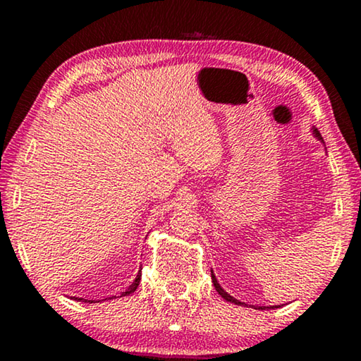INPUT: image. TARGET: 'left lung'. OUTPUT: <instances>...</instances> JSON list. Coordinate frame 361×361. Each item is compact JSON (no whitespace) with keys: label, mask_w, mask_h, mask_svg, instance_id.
<instances>
[{"label":"left lung","mask_w":361,"mask_h":361,"mask_svg":"<svg viewBox=\"0 0 361 361\" xmlns=\"http://www.w3.org/2000/svg\"><path fill=\"white\" fill-rule=\"evenodd\" d=\"M312 135L317 137V140L320 141V142H324V137L320 136V133H319V130L315 126H312ZM212 283H214V286H215V289H216V293H219L221 298H224L226 302H231V304H236V305H248V304H245V302H241V300H238V299H235L233 295H230L228 293H226V290H224V288H221V286L219 284V281H216V278H215V274H214V271H212ZM274 307H278V305H271L269 309H274ZM255 309H261V310H264L266 307H263V305H255Z\"/></svg>","instance_id":"1"}]
</instances>
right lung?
<instances>
[{
    "label": "right lung",
    "mask_w": 361,
    "mask_h": 361,
    "mask_svg": "<svg viewBox=\"0 0 361 361\" xmlns=\"http://www.w3.org/2000/svg\"><path fill=\"white\" fill-rule=\"evenodd\" d=\"M140 281H141V271L140 273H137V276H136V279L133 281V284L130 286V288H128L125 293H121V295L120 298H123V295H130V294H133L135 293V290L137 289V286H140ZM113 298H116V295H113ZM113 298H108V299H113ZM75 300H82V302H100V300H87V299H80V298H73ZM103 300H106V299H103Z\"/></svg>",
    "instance_id": "right-lung-1"
}]
</instances>
